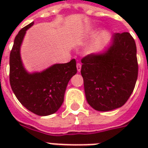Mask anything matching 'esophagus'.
Here are the masks:
<instances>
[{
	"label": "esophagus",
	"instance_id": "34e87169",
	"mask_svg": "<svg viewBox=\"0 0 148 148\" xmlns=\"http://www.w3.org/2000/svg\"><path fill=\"white\" fill-rule=\"evenodd\" d=\"M77 71L80 72L81 70V64L80 63H77Z\"/></svg>",
	"mask_w": 148,
	"mask_h": 148
}]
</instances>
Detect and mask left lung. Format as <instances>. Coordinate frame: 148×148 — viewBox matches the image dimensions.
Here are the masks:
<instances>
[{"label":"left lung","instance_id":"left-lung-1","mask_svg":"<svg viewBox=\"0 0 148 148\" xmlns=\"http://www.w3.org/2000/svg\"><path fill=\"white\" fill-rule=\"evenodd\" d=\"M86 99L98 111L121 108L133 92L138 79L137 47L127 32L113 34L109 46L81 60Z\"/></svg>","mask_w":148,"mask_h":148}]
</instances>
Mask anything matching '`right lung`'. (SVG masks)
<instances>
[{"label": "right lung", "instance_id": "obj_1", "mask_svg": "<svg viewBox=\"0 0 148 148\" xmlns=\"http://www.w3.org/2000/svg\"><path fill=\"white\" fill-rule=\"evenodd\" d=\"M24 27L14 39L10 54V84L14 94L22 105L39 116L54 114L64 102L67 84L77 73L76 60L55 64L40 72L29 73L24 67L21 47L27 29Z\"/></svg>", "mask_w": 148, "mask_h": 148}]
</instances>
